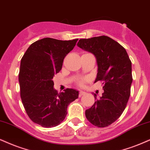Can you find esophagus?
Wrapping results in <instances>:
<instances>
[{
	"mask_svg": "<svg viewBox=\"0 0 150 150\" xmlns=\"http://www.w3.org/2000/svg\"><path fill=\"white\" fill-rule=\"evenodd\" d=\"M85 94H86V92H83V91H80V92H79V97H81V96L85 95Z\"/></svg>",
	"mask_w": 150,
	"mask_h": 150,
	"instance_id": "esophagus-1",
	"label": "esophagus"
}]
</instances>
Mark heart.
<instances>
[{"mask_svg":"<svg viewBox=\"0 0 150 150\" xmlns=\"http://www.w3.org/2000/svg\"><path fill=\"white\" fill-rule=\"evenodd\" d=\"M88 81V79L84 78V79H81V80H79V85L81 86H83L84 84Z\"/></svg>","mask_w":150,"mask_h":150,"instance_id":"heart-1","label":"heart"}]
</instances>
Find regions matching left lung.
<instances>
[{"mask_svg":"<svg viewBox=\"0 0 150 150\" xmlns=\"http://www.w3.org/2000/svg\"><path fill=\"white\" fill-rule=\"evenodd\" d=\"M77 45L95 55L98 72L95 83L102 81L103 86L100 98L94 94L95 103L86 110V118L95 127H108L121 116L129 101L132 61L125 48L108 36L81 39Z\"/></svg>","mask_w":150,"mask_h":150,"instance_id":"left-lung-1","label":"left lung"}]
</instances>
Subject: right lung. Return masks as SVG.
Here are the masks:
<instances>
[{"mask_svg": "<svg viewBox=\"0 0 150 150\" xmlns=\"http://www.w3.org/2000/svg\"><path fill=\"white\" fill-rule=\"evenodd\" d=\"M77 41L43 38L31 44L22 57L18 74L21 101L30 119L40 126L60 125L68 105L79 97V91L69 88L58 93L53 81Z\"/></svg>", "mask_w": 150, "mask_h": 150, "instance_id": "obj_1", "label": "right lung"}]
</instances>
